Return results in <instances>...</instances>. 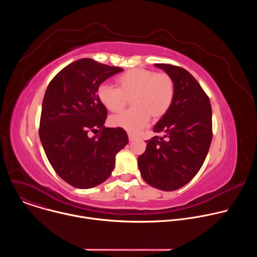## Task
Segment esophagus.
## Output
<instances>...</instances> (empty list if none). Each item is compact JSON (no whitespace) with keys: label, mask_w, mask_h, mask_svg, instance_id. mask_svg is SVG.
Masks as SVG:
<instances>
[{"label":"esophagus","mask_w":257,"mask_h":257,"mask_svg":"<svg viewBox=\"0 0 257 257\" xmlns=\"http://www.w3.org/2000/svg\"><path fill=\"white\" fill-rule=\"evenodd\" d=\"M128 137H129V141H134L135 139H137V137L132 134H128Z\"/></svg>","instance_id":"esophagus-1"}]
</instances>
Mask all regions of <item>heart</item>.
Returning <instances> with one entry per match:
<instances>
[{
  "mask_svg": "<svg viewBox=\"0 0 257 257\" xmlns=\"http://www.w3.org/2000/svg\"><path fill=\"white\" fill-rule=\"evenodd\" d=\"M118 88L101 84L97 89L99 102L109 112H120L128 99L132 107L112 116L109 125L135 133L150 120L162 119L172 106L175 97V83L167 73L133 68L117 78Z\"/></svg>",
  "mask_w": 257,
  "mask_h": 257,
  "instance_id": "b5f03b06",
  "label": "heart"
}]
</instances>
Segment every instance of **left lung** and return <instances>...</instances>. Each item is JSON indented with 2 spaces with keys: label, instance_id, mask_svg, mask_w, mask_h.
<instances>
[{
  "label": "left lung",
  "instance_id": "left-lung-1",
  "mask_svg": "<svg viewBox=\"0 0 257 257\" xmlns=\"http://www.w3.org/2000/svg\"><path fill=\"white\" fill-rule=\"evenodd\" d=\"M155 66L173 78L175 97L169 112L154 127V132L164 135L145 141L138 168L151 186L174 191L190 182L204 163L212 138L211 105L187 70L170 64Z\"/></svg>",
  "mask_w": 257,
  "mask_h": 257
}]
</instances>
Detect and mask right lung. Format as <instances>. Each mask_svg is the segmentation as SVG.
<instances>
[{"mask_svg": "<svg viewBox=\"0 0 257 257\" xmlns=\"http://www.w3.org/2000/svg\"><path fill=\"white\" fill-rule=\"evenodd\" d=\"M123 69L84 58L66 66L50 82L43 100L40 138L55 172L71 186L95 187L115 168L128 143L122 128H105L106 108L97 89ZM100 134L88 136L89 131Z\"/></svg>", "mask_w": 257, "mask_h": 257, "instance_id": "right-lung-1", "label": "right lung"}]
</instances>
